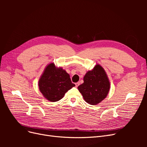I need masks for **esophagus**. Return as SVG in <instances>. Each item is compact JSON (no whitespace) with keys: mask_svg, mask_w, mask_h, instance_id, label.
Instances as JSON below:
<instances>
[{"mask_svg":"<svg viewBox=\"0 0 147 147\" xmlns=\"http://www.w3.org/2000/svg\"><path fill=\"white\" fill-rule=\"evenodd\" d=\"M79 85H80V83L79 82H77V83H75V86H76V87H78Z\"/></svg>","mask_w":147,"mask_h":147,"instance_id":"1","label":"esophagus"}]
</instances>
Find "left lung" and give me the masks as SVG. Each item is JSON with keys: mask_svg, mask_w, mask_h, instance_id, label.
<instances>
[{"mask_svg": "<svg viewBox=\"0 0 147 147\" xmlns=\"http://www.w3.org/2000/svg\"><path fill=\"white\" fill-rule=\"evenodd\" d=\"M83 81L78 89L89 104H99L107 96L110 82L105 70L100 65H96L92 70L88 71Z\"/></svg>", "mask_w": 147, "mask_h": 147, "instance_id": "left-lung-1", "label": "left lung"}]
</instances>
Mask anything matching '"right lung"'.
I'll list each match as a JSON object with an SVG mask.
<instances>
[{
    "label": "right lung",
    "mask_w": 147,
    "mask_h": 147,
    "mask_svg": "<svg viewBox=\"0 0 147 147\" xmlns=\"http://www.w3.org/2000/svg\"><path fill=\"white\" fill-rule=\"evenodd\" d=\"M75 86L65 70L56 68L53 63L47 65L38 81L40 91L51 102L59 100Z\"/></svg>",
    "instance_id": "add662e5"
}]
</instances>
